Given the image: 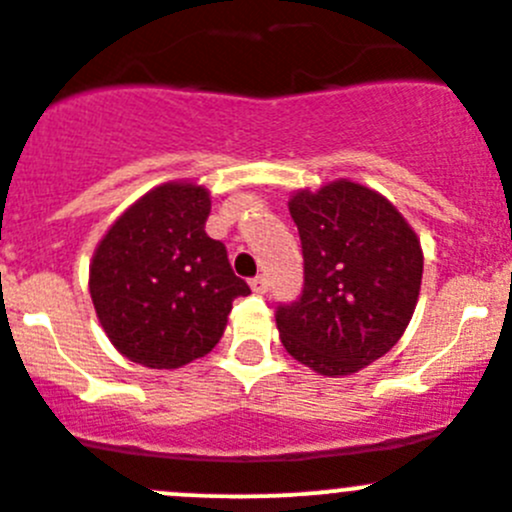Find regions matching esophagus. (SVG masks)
<instances>
[{"label":"esophagus","instance_id":"esophagus-1","mask_svg":"<svg viewBox=\"0 0 512 512\" xmlns=\"http://www.w3.org/2000/svg\"><path fill=\"white\" fill-rule=\"evenodd\" d=\"M250 287L252 290L257 292V295H262V292H267V280L262 275H257V277H252L250 280Z\"/></svg>","mask_w":512,"mask_h":512}]
</instances>
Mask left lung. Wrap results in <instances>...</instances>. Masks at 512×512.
<instances>
[{"label": "left lung", "instance_id": "8db88e82", "mask_svg": "<svg viewBox=\"0 0 512 512\" xmlns=\"http://www.w3.org/2000/svg\"><path fill=\"white\" fill-rule=\"evenodd\" d=\"M290 215L305 282L277 305L280 340L320 375H350L403 337L423 280L420 240L385 197L347 180L297 192Z\"/></svg>", "mask_w": 512, "mask_h": 512}]
</instances>
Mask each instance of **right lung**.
I'll list each match as a JSON object with an SVG mask.
<instances>
[{
  "instance_id": "add662e5",
  "label": "right lung",
  "mask_w": 512,
  "mask_h": 512,
  "mask_svg": "<svg viewBox=\"0 0 512 512\" xmlns=\"http://www.w3.org/2000/svg\"><path fill=\"white\" fill-rule=\"evenodd\" d=\"M210 192L170 182L124 212L89 267L94 310L112 345L155 370L207 355L235 297L250 295L227 250L205 232Z\"/></svg>"
}]
</instances>
